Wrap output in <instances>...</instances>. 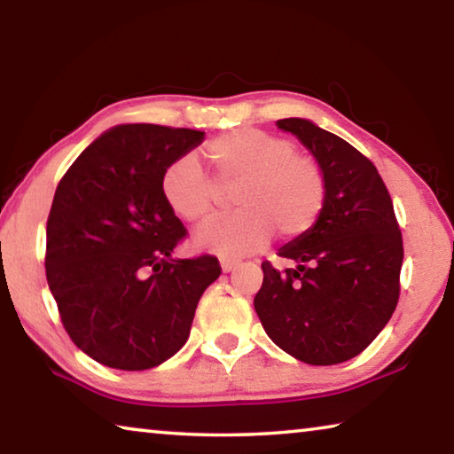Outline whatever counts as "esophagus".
Masks as SVG:
<instances>
[{
  "label": "esophagus",
  "mask_w": 454,
  "mask_h": 454,
  "mask_svg": "<svg viewBox=\"0 0 454 454\" xmlns=\"http://www.w3.org/2000/svg\"><path fill=\"white\" fill-rule=\"evenodd\" d=\"M220 266H222V270H224V272H230V270H234L236 266H239V261H232V258H222Z\"/></svg>",
  "instance_id": "1"
}]
</instances>
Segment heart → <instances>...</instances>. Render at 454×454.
<instances>
[{
  "label": "heart",
  "mask_w": 454,
  "mask_h": 454,
  "mask_svg": "<svg viewBox=\"0 0 454 454\" xmlns=\"http://www.w3.org/2000/svg\"><path fill=\"white\" fill-rule=\"evenodd\" d=\"M212 180L192 157L165 171V204L188 224H204L218 212L222 192H234L239 214L200 230L198 244L222 256H242L266 247L272 232L297 240L317 226L327 206V177L319 161L297 153L294 143L253 127L222 133L206 143Z\"/></svg>",
  "instance_id": "1"
}]
</instances>
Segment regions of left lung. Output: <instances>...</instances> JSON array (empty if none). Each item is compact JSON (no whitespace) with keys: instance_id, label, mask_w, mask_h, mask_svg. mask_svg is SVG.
<instances>
[{"instance_id":"obj_1","label":"left lung","mask_w":454,"mask_h":454,"mask_svg":"<svg viewBox=\"0 0 454 454\" xmlns=\"http://www.w3.org/2000/svg\"><path fill=\"white\" fill-rule=\"evenodd\" d=\"M327 177V206L311 232L278 256L294 269L262 262L254 309L280 349L311 365L356 357L390 321L400 299L404 258L392 198L376 165L341 137L305 119H280Z\"/></svg>"}]
</instances>
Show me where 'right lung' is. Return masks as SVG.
I'll return each instance as SVG.
<instances>
[{"mask_svg":"<svg viewBox=\"0 0 454 454\" xmlns=\"http://www.w3.org/2000/svg\"><path fill=\"white\" fill-rule=\"evenodd\" d=\"M204 131L121 125L62 176L46 224V278L78 349L114 370L163 364L188 341L193 313L222 275L218 258H171L188 236L165 204L168 168Z\"/></svg>","mask_w":454,"mask_h":454,"instance_id":"1","label":"right lung"}]
</instances>
